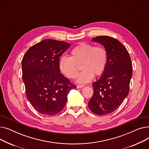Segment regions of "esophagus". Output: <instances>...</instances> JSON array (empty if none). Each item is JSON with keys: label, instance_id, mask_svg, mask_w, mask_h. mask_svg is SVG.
Returning <instances> with one entry per match:
<instances>
[{"label": "esophagus", "instance_id": "esophagus-1", "mask_svg": "<svg viewBox=\"0 0 149 149\" xmlns=\"http://www.w3.org/2000/svg\"><path fill=\"white\" fill-rule=\"evenodd\" d=\"M84 86V85H82V84H79L77 86V89H80V88H82Z\"/></svg>", "mask_w": 149, "mask_h": 149}]
</instances>
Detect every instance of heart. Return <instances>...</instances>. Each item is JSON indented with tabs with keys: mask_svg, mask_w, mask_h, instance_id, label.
Here are the masks:
<instances>
[{
	"mask_svg": "<svg viewBox=\"0 0 149 149\" xmlns=\"http://www.w3.org/2000/svg\"><path fill=\"white\" fill-rule=\"evenodd\" d=\"M107 60V52L103 47L81 43L71 51L70 57H63L60 60L59 67L66 77L74 79L79 74V66H81L83 72L77 82L87 83L92 80L93 75L98 76L104 72Z\"/></svg>",
	"mask_w": 149,
	"mask_h": 149,
	"instance_id": "heart-1",
	"label": "heart"
}]
</instances>
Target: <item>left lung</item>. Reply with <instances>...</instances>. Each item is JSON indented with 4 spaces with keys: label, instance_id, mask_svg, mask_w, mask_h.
<instances>
[{
    "label": "left lung",
    "instance_id": "8db88e82",
    "mask_svg": "<svg viewBox=\"0 0 149 149\" xmlns=\"http://www.w3.org/2000/svg\"><path fill=\"white\" fill-rule=\"evenodd\" d=\"M92 41L104 47L107 60L102 75L92 83L93 94L88 106L93 113L104 115L115 111L127 96L132 65L127 50L116 39L102 36Z\"/></svg>",
    "mask_w": 149,
    "mask_h": 149
}]
</instances>
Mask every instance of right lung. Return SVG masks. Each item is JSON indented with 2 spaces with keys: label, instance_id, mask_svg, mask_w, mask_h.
<instances>
[{
  "label": "right lung",
  "instance_id": "1",
  "mask_svg": "<svg viewBox=\"0 0 149 149\" xmlns=\"http://www.w3.org/2000/svg\"><path fill=\"white\" fill-rule=\"evenodd\" d=\"M69 43L46 39L26 51L22 61V78L26 95L34 108L45 115L59 113L68 95L76 86L60 73L59 58Z\"/></svg>",
  "mask_w": 149,
  "mask_h": 149
}]
</instances>
